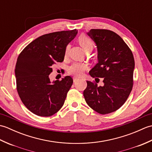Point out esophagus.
Returning a JSON list of instances; mask_svg holds the SVG:
<instances>
[{
  "instance_id": "34e87169",
  "label": "esophagus",
  "mask_w": 152,
  "mask_h": 152,
  "mask_svg": "<svg viewBox=\"0 0 152 152\" xmlns=\"http://www.w3.org/2000/svg\"><path fill=\"white\" fill-rule=\"evenodd\" d=\"M78 80H79V78H77V77H74V78H73V82H76V81H78Z\"/></svg>"
}]
</instances>
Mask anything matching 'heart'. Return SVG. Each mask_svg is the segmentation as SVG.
Wrapping results in <instances>:
<instances>
[{
  "instance_id": "1",
  "label": "heart",
  "mask_w": 152,
  "mask_h": 152,
  "mask_svg": "<svg viewBox=\"0 0 152 152\" xmlns=\"http://www.w3.org/2000/svg\"><path fill=\"white\" fill-rule=\"evenodd\" d=\"M78 41L84 50L89 49V48H93V44L92 41L89 39V38L85 36V35H81L78 38ZM68 48L66 49L65 53H67ZM87 65L84 63H74L72 65L70 66L68 69V72L69 74H72V75L76 76H82L83 72L87 69Z\"/></svg>"
}]
</instances>
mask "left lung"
<instances>
[{"label":"left lung","mask_w":152,"mask_h":152,"mask_svg":"<svg viewBox=\"0 0 152 152\" xmlns=\"http://www.w3.org/2000/svg\"><path fill=\"white\" fill-rule=\"evenodd\" d=\"M87 34L95 43L98 52V63L89 74L93 78H102L103 86L87 81L83 96L87 104L95 111L109 114L120 108L131 91L133 55L124 40L112 31L91 29Z\"/></svg>","instance_id":"1"}]
</instances>
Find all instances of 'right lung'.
I'll return each instance as SVG.
<instances>
[{
  "mask_svg": "<svg viewBox=\"0 0 152 152\" xmlns=\"http://www.w3.org/2000/svg\"><path fill=\"white\" fill-rule=\"evenodd\" d=\"M78 30L44 34L21 51L16 62L15 75L21 101L33 114L49 117L63 106L72 85L70 76L61 81L51 82L52 66L63 62L67 45L76 37Z\"/></svg>",
  "mask_w": 152,
  "mask_h": 152,
  "instance_id": "right-lung-1",
  "label": "right lung"
}]
</instances>
